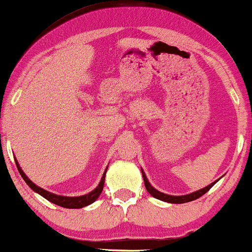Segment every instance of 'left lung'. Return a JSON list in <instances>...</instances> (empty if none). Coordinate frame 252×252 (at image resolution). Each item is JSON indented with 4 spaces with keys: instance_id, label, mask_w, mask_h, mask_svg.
Wrapping results in <instances>:
<instances>
[{
    "instance_id": "1",
    "label": "left lung",
    "mask_w": 252,
    "mask_h": 252,
    "mask_svg": "<svg viewBox=\"0 0 252 252\" xmlns=\"http://www.w3.org/2000/svg\"><path fill=\"white\" fill-rule=\"evenodd\" d=\"M141 172H142V177H143V181H144V186H146L147 190L149 194L153 196V197L157 198V199H160V201L163 202H167V203H174V204H182V203H187V202H191V201H195V199H197L201 197L205 194V192H208L210 189H211L213 186H215L218 180L213 181L212 184H210L209 186H206V187L199 189L197 191H194V192H190V194H187V195H181V196H174V195H167V194H164V192H161L159 190H157L156 188H154L153 186L150 185V182L148 181V179L146 177V173H144L142 168H141Z\"/></svg>"
}]
</instances>
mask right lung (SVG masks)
I'll return each mask as SVG.
<instances>
[{
    "label": "right lung",
    "instance_id": "add662e5",
    "mask_svg": "<svg viewBox=\"0 0 252 252\" xmlns=\"http://www.w3.org/2000/svg\"><path fill=\"white\" fill-rule=\"evenodd\" d=\"M15 161H16L17 168H18L20 175H22V178L25 180V182L29 185V187L32 189V190L37 192V194L41 195L46 199H48L49 202L54 203V204L60 205V206H62V208H66V209H81V208H84V206H87L89 204H92V203H94L96 199L98 198V196L101 195V192L103 190V186H104V180H105V173H106V170H108V167H106L104 173H103V175H102L101 181H99L98 186L94 189V190H92L91 192H88V194H86V195L77 196V197H68V196L53 194V192L48 191V190H46V189L36 186L34 182H32L29 178H27V175L25 173H24V171L22 170V167L19 166L18 161H17L16 158H15Z\"/></svg>",
    "mask_w": 252,
    "mask_h": 252
}]
</instances>
